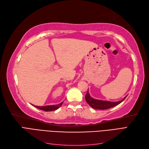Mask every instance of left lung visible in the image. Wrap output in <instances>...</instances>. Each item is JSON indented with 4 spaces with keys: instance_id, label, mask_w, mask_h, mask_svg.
Masks as SVG:
<instances>
[{
    "instance_id": "obj_1",
    "label": "left lung",
    "mask_w": 149,
    "mask_h": 149,
    "mask_svg": "<svg viewBox=\"0 0 149 149\" xmlns=\"http://www.w3.org/2000/svg\"><path fill=\"white\" fill-rule=\"evenodd\" d=\"M126 97L127 96H125L121 101H116V102H111V101H108L98 100H96V99H94L92 97H91V96L89 95V92L88 91L86 94L85 100H86V101L88 104L91 107L94 108V109L104 110V109H109V108H111L112 107H114L117 105H118L119 104H120V102H122L125 100Z\"/></svg>"
}]
</instances>
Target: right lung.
Instances as JSON below:
<instances>
[{"label": "right lung", "mask_w": 149, "mask_h": 149, "mask_svg": "<svg viewBox=\"0 0 149 149\" xmlns=\"http://www.w3.org/2000/svg\"><path fill=\"white\" fill-rule=\"evenodd\" d=\"M63 102H62L58 104H56V105H50V106H34L35 107H36L37 108L39 109H41L45 111H55L58 109L61 105Z\"/></svg>", "instance_id": "1"}]
</instances>
